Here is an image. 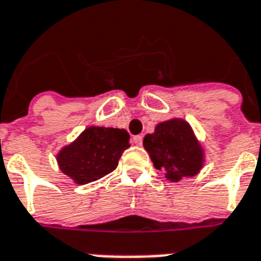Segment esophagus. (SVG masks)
Here are the masks:
<instances>
[{
	"instance_id": "1",
	"label": "esophagus",
	"mask_w": 261,
	"mask_h": 261,
	"mask_svg": "<svg viewBox=\"0 0 261 261\" xmlns=\"http://www.w3.org/2000/svg\"><path fill=\"white\" fill-rule=\"evenodd\" d=\"M133 143H135V144L136 145H141L143 144V137L141 136H133Z\"/></svg>"
}]
</instances>
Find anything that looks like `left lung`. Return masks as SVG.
<instances>
[{"label": "left lung", "instance_id": "8db88e82", "mask_svg": "<svg viewBox=\"0 0 261 261\" xmlns=\"http://www.w3.org/2000/svg\"><path fill=\"white\" fill-rule=\"evenodd\" d=\"M143 145L153 167L165 171L166 178L171 182L195 177L204 167L205 149L191 124L184 118L159 122L153 133L145 135Z\"/></svg>", "mask_w": 261, "mask_h": 261}]
</instances>
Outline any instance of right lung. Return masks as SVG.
Segmentation results:
<instances>
[{
  "label": "right lung",
  "instance_id": "right-lung-1",
  "mask_svg": "<svg viewBox=\"0 0 261 261\" xmlns=\"http://www.w3.org/2000/svg\"><path fill=\"white\" fill-rule=\"evenodd\" d=\"M125 129L88 126L57 153L60 170L74 184L86 185L112 173L130 147Z\"/></svg>",
  "mask_w": 261,
  "mask_h": 261
}]
</instances>
